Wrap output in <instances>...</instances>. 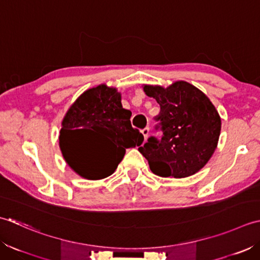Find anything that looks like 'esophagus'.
<instances>
[{"label":"esophagus","mask_w":260,"mask_h":260,"mask_svg":"<svg viewBox=\"0 0 260 260\" xmlns=\"http://www.w3.org/2000/svg\"><path fill=\"white\" fill-rule=\"evenodd\" d=\"M141 134H142V136H144L145 140H147L148 136H149V128H145V129H142V130H141Z\"/></svg>","instance_id":"34e87169"}]
</instances>
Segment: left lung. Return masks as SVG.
<instances>
[{"label":"left lung","mask_w":260,"mask_h":260,"mask_svg":"<svg viewBox=\"0 0 260 260\" xmlns=\"http://www.w3.org/2000/svg\"><path fill=\"white\" fill-rule=\"evenodd\" d=\"M144 91L160 107L155 129L161 138L149 137L138 148L153 174L183 178L205 166L218 145L221 119L209 98L179 81L167 88L145 85Z\"/></svg>","instance_id":"1"}]
</instances>
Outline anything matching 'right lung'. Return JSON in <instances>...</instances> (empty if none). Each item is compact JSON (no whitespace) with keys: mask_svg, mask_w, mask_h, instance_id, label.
<instances>
[{"mask_svg":"<svg viewBox=\"0 0 260 260\" xmlns=\"http://www.w3.org/2000/svg\"><path fill=\"white\" fill-rule=\"evenodd\" d=\"M131 111L121 104L115 88L99 85L79 96L61 122L59 146L66 162L79 176L101 179L110 176L118 167L126 148L144 141L139 130L132 128ZM93 132L104 133L114 145L102 153L85 149V138Z\"/></svg>","mask_w":260,"mask_h":260,"instance_id":"right-lung-1","label":"right lung"}]
</instances>
